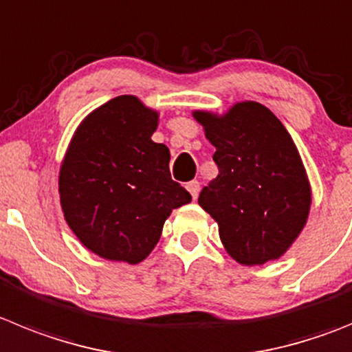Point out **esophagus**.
Returning a JSON list of instances; mask_svg holds the SVG:
<instances>
[{"instance_id":"esophagus-1","label":"esophagus","mask_w":352,"mask_h":352,"mask_svg":"<svg viewBox=\"0 0 352 352\" xmlns=\"http://www.w3.org/2000/svg\"><path fill=\"white\" fill-rule=\"evenodd\" d=\"M186 190L190 192V195L193 197V201L199 197V190H201V185H199V182H190L186 183Z\"/></svg>"}]
</instances>
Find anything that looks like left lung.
I'll return each instance as SVG.
<instances>
[{
  "label": "left lung",
  "instance_id": "1",
  "mask_svg": "<svg viewBox=\"0 0 352 352\" xmlns=\"http://www.w3.org/2000/svg\"><path fill=\"white\" fill-rule=\"evenodd\" d=\"M192 115L216 148L218 176L202 188L199 204L218 223L225 251L248 267L281 258L304 230L312 204L307 170L289 132L256 101Z\"/></svg>",
  "mask_w": 352,
  "mask_h": 352
}]
</instances>
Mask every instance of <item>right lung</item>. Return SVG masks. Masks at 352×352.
<instances>
[{
	"instance_id": "1",
	"label": "right lung",
	"mask_w": 352,
	"mask_h": 352,
	"mask_svg": "<svg viewBox=\"0 0 352 352\" xmlns=\"http://www.w3.org/2000/svg\"><path fill=\"white\" fill-rule=\"evenodd\" d=\"M159 117L136 96H118L80 122L60 162L64 220L104 260L143 262L173 209L192 201L170 179L169 148L151 140Z\"/></svg>"
}]
</instances>
